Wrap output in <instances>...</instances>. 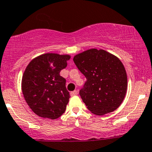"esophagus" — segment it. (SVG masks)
<instances>
[{
    "label": "esophagus",
    "mask_w": 152,
    "mask_h": 152,
    "mask_svg": "<svg viewBox=\"0 0 152 152\" xmlns=\"http://www.w3.org/2000/svg\"><path fill=\"white\" fill-rule=\"evenodd\" d=\"M78 93H79V92H78L77 90H74V91H73V92H71V93H70V96H76V95H78Z\"/></svg>",
    "instance_id": "esophagus-1"
}]
</instances>
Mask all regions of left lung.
I'll list each match as a JSON object with an SVG mask.
<instances>
[{"label":"left lung","instance_id":"8db88e82","mask_svg":"<svg viewBox=\"0 0 152 152\" xmlns=\"http://www.w3.org/2000/svg\"><path fill=\"white\" fill-rule=\"evenodd\" d=\"M73 61L87 79L79 94L87 109L103 115L118 108L127 90L126 71L121 61L107 50L96 48L75 55Z\"/></svg>","mask_w":152,"mask_h":152}]
</instances>
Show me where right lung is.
<instances>
[{
    "mask_svg": "<svg viewBox=\"0 0 152 152\" xmlns=\"http://www.w3.org/2000/svg\"><path fill=\"white\" fill-rule=\"evenodd\" d=\"M70 59L69 54L46 53L34 58L26 67L21 83L23 94L39 117L54 120L65 113L70 96L66 80L59 73Z\"/></svg>",
    "mask_w": 152,
    "mask_h": 152,
    "instance_id": "1",
    "label": "right lung"
}]
</instances>
